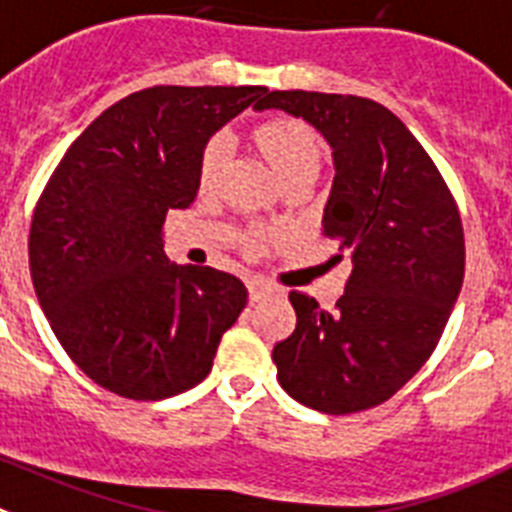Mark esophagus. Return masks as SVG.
<instances>
[{"label": "esophagus", "instance_id": "1", "mask_svg": "<svg viewBox=\"0 0 512 512\" xmlns=\"http://www.w3.org/2000/svg\"><path fill=\"white\" fill-rule=\"evenodd\" d=\"M247 293H250V303H260L262 298H267L270 293H273V288L265 283H260V280H252V283L247 285Z\"/></svg>", "mask_w": 512, "mask_h": 512}]
</instances>
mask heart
<instances>
[{
	"label": "heart",
	"mask_w": 512,
	"mask_h": 512,
	"mask_svg": "<svg viewBox=\"0 0 512 512\" xmlns=\"http://www.w3.org/2000/svg\"><path fill=\"white\" fill-rule=\"evenodd\" d=\"M250 140L285 186L298 181H311L316 176V170H319L321 142L301 119H270V122L260 124L252 132ZM224 163H227V142L222 137H214V140L206 142L199 158V186L204 191L219 181ZM267 239H270V234L252 229L245 237V247L255 252L265 245Z\"/></svg>",
	"instance_id": "heart-1"
}]
</instances>
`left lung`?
Returning <instances> with one entry per match:
<instances>
[{"instance_id":"1","label":"left lung","mask_w":512,"mask_h":512,"mask_svg":"<svg viewBox=\"0 0 512 512\" xmlns=\"http://www.w3.org/2000/svg\"><path fill=\"white\" fill-rule=\"evenodd\" d=\"M255 109L313 124L334 150L324 237L352 260L334 311L293 290L296 329L275 344L278 382L344 416L393 398L439 344L464 280L457 201L411 130L372 99L270 91Z\"/></svg>"}]
</instances>
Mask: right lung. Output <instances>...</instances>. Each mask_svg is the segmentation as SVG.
Masks as SVG:
<instances>
[{
  "instance_id": "right-lung-1",
  "label": "right lung",
  "mask_w": 512,
  "mask_h": 512,
  "mask_svg": "<svg viewBox=\"0 0 512 512\" xmlns=\"http://www.w3.org/2000/svg\"><path fill=\"white\" fill-rule=\"evenodd\" d=\"M265 86H153L76 137L30 227V275L68 357L96 385L163 400L199 385L247 288L214 267L173 265L168 211L199 191V158Z\"/></svg>"
}]
</instances>
